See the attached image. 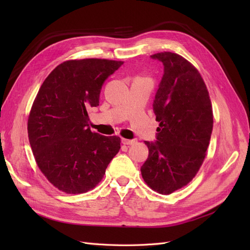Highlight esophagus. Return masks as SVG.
Wrapping results in <instances>:
<instances>
[{
	"label": "esophagus",
	"instance_id": "34e87169",
	"mask_svg": "<svg viewBox=\"0 0 250 250\" xmlns=\"http://www.w3.org/2000/svg\"><path fill=\"white\" fill-rule=\"evenodd\" d=\"M122 143L124 145H133V144L137 143L135 140H127V139H122Z\"/></svg>",
	"mask_w": 250,
	"mask_h": 250
}]
</instances>
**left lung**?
Wrapping results in <instances>:
<instances>
[{
    "label": "left lung",
    "instance_id": "obj_1",
    "mask_svg": "<svg viewBox=\"0 0 250 250\" xmlns=\"http://www.w3.org/2000/svg\"><path fill=\"white\" fill-rule=\"evenodd\" d=\"M164 64L153 110L156 143L145 142L147 161L141 167L144 181L153 191L169 195L187 186L198 173L213 130V107L198 70L176 53L151 55Z\"/></svg>",
    "mask_w": 250,
    "mask_h": 250
}]
</instances>
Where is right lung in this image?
Returning <instances> with one entry per match:
<instances>
[{
    "label": "right lung",
    "instance_id": "obj_1",
    "mask_svg": "<svg viewBox=\"0 0 250 250\" xmlns=\"http://www.w3.org/2000/svg\"><path fill=\"white\" fill-rule=\"evenodd\" d=\"M122 64L99 58L66 60L35 97L28 117L30 146L40 170L59 191L93 190L119 152L121 139L92 132L87 110L99 105L103 82Z\"/></svg>",
    "mask_w": 250,
    "mask_h": 250
}]
</instances>
